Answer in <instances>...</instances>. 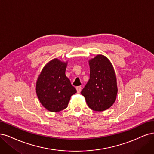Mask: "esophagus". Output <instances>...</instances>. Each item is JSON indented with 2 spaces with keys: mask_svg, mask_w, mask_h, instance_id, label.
<instances>
[{
  "mask_svg": "<svg viewBox=\"0 0 154 154\" xmlns=\"http://www.w3.org/2000/svg\"><path fill=\"white\" fill-rule=\"evenodd\" d=\"M76 90H77V91L78 93H80L81 91V90H82V87L81 86H77L76 87Z\"/></svg>",
  "mask_w": 154,
  "mask_h": 154,
  "instance_id": "obj_1",
  "label": "esophagus"
}]
</instances>
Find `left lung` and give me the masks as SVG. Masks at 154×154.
Instances as JSON below:
<instances>
[{
  "instance_id": "8db88e82",
  "label": "left lung",
  "mask_w": 154,
  "mask_h": 154,
  "mask_svg": "<svg viewBox=\"0 0 154 154\" xmlns=\"http://www.w3.org/2000/svg\"><path fill=\"white\" fill-rule=\"evenodd\" d=\"M90 79L81 94L91 109L103 111L111 107L118 92L116 78L112 64L102 55H98L89 61Z\"/></svg>"
}]
</instances>
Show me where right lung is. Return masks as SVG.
<instances>
[{"label":"right lung","mask_w":154,"mask_h":154,"mask_svg":"<svg viewBox=\"0 0 154 154\" xmlns=\"http://www.w3.org/2000/svg\"><path fill=\"white\" fill-rule=\"evenodd\" d=\"M66 68V63L54 59L45 66L38 77L37 96L49 111L56 112L66 109L71 96L77 93L65 75Z\"/></svg>","instance_id":"add662e5"}]
</instances>
